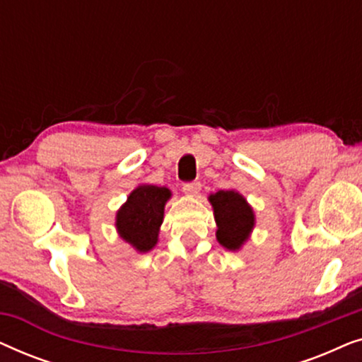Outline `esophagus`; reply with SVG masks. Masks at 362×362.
I'll list each match as a JSON object with an SVG mask.
<instances>
[{"label":"esophagus","mask_w":362,"mask_h":362,"mask_svg":"<svg viewBox=\"0 0 362 362\" xmlns=\"http://www.w3.org/2000/svg\"><path fill=\"white\" fill-rule=\"evenodd\" d=\"M182 191L189 196H196L197 192L201 191V182L199 181H191V182H185L182 185Z\"/></svg>","instance_id":"34e87169"}]
</instances>
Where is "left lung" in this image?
Masks as SVG:
<instances>
[{
	"mask_svg": "<svg viewBox=\"0 0 362 362\" xmlns=\"http://www.w3.org/2000/svg\"><path fill=\"white\" fill-rule=\"evenodd\" d=\"M217 222V240L229 250L240 249L254 227V211L235 191H217L209 196Z\"/></svg>",
	"mask_w": 362,
	"mask_h": 362,
	"instance_id": "left-lung-1",
	"label": "left lung"
}]
</instances>
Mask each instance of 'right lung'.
I'll return each mask as SVG.
<instances>
[{"mask_svg":"<svg viewBox=\"0 0 362 362\" xmlns=\"http://www.w3.org/2000/svg\"><path fill=\"white\" fill-rule=\"evenodd\" d=\"M170 196L171 192L166 187L138 186L117 212L118 234L136 250H151L158 240V229L163 222L165 204Z\"/></svg>","mask_w":362,"mask_h":362,"instance_id":"right-lung-1","label":"right lung"}]
</instances>
